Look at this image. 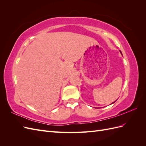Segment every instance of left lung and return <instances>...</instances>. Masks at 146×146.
<instances>
[{
  "label": "left lung",
  "mask_w": 146,
  "mask_h": 146,
  "mask_svg": "<svg viewBox=\"0 0 146 146\" xmlns=\"http://www.w3.org/2000/svg\"><path fill=\"white\" fill-rule=\"evenodd\" d=\"M120 52H121V54H122V52H121V51H120ZM113 103H114V102H113L112 104H113Z\"/></svg>",
  "instance_id": "left-lung-1"
}]
</instances>
